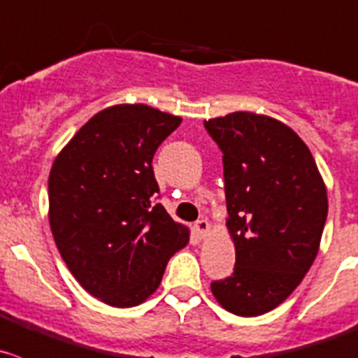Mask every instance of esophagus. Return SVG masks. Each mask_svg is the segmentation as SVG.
<instances>
[{"instance_id": "obj_1", "label": "esophagus", "mask_w": 358, "mask_h": 358, "mask_svg": "<svg viewBox=\"0 0 358 358\" xmlns=\"http://www.w3.org/2000/svg\"><path fill=\"white\" fill-rule=\"evenodd\" d=\"M194 232H196V236L199 239H203L204 236L208 234V229H210V225H208L206 220H197L196 224H194Z\"/></svg>"}]
</instances>
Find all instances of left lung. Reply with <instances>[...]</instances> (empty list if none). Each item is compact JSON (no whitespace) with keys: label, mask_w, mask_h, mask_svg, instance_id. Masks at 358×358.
I'll use <instances>...</instances> for the list:
<instances>
[{"label":"left lung","mask_w":358,"mask_h":358,"mask_svg":"<svg viewBox=\"0 0 358 358\" xmlns=\"http://www.w3.org/2000/svg\"><path fill=\"white\" fill-rule=\"evenodd\" d=\"M222 150L231 276L215 299L239 317L282 304L310 271L327 220V190L304 141L280 120L250 112L204 120Z\"/></svg>","instance_id":"1"}]
</instances>
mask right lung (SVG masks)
<instances>
[{"mask_svg":"<svg viewBox=\"0 0 358 358\" xmlns=\"http://www.w3.org/2000/svg\"><path fill=\"white\" fill-rule=\"evenodd\" d=\"M182 119L147 105L96 113L54 161L48 220L76 282L115 308L143 303L189 241L157 203L152 159Z\"/></svg>","mask_w":358,"mask_h":358,"instance_id":"add662e5","label":"right lung"}]
</instances>
